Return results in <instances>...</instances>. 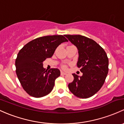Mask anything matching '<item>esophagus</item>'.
I'll return each instance as SVG.
<instances>
[{
  "instance_id": "obj_1",
  "label": "esophagus",
  "mask_w": 124,
  "mask_h": 124,
  "mask_svg": "<svg viewBox=\"0 0 124 124\" xmlns=\"http://www.w3.org/2000/svg\"><path fill=\"white\" fill-rule=\"evenodd\" d=\"M61 75H66V74H67L66 72H63V71H61Z\"/></svg>"
}]
</instances>
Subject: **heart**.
<instances>
[{
	"mask_svg": "<svg viewBox=\"0 0 124 124\" xmlns=\"http://www.w3.org/2000/svg\"><path fill=\"white\" fill-rule=\"evenodd\" d=\"M63 69H66V65H63Z\"/></svg>",
	"mask_w": 124,
	"mask_h": 124,
	"instance_id": "b5f03b06",
	"label": "heart"
}]
</instances>
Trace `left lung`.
Segmentation results:
<instances>
[{
    "instance_id": "8db88e82",
    "label": "left lung",
    "mask_w": 124,
    "mask_h": 124,
    "mask_svg": "<svg viewBox=\"0 0 124 124\" xmlns=\"http://www.w3.org/2000/svg\"><path fill=\"white\" fill-rule=\"evenodd\" d=\"M78 51V68L82 76L72 74L70 92L82 99L92 97L101 88L108 73L109 60L104 49L95 41L81 35H65Z\"/></svg>"
}]
</instances>
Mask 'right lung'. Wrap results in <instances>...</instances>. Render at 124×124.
Here are the masks:
<instances>
[{"label": "right lung", "instance_id": "right-lung-1", "mask_svg": "<svg viewBox=\"0 0 124 124\" xmlns=\"http://www.w3.org/2000/svg\"><path fill=\"white\" fill-rule=\"evenodd\" d=\"M64 36L39 37L19 50L15 61L16 75L24 90L32 97H41L50 93L54 81L61 75L58 68L46 71L43 62L46 59L51 58L59 45L68 41Z\"/></svg>", "mask_w": 124, "mask_h": 124}]
</instances>
